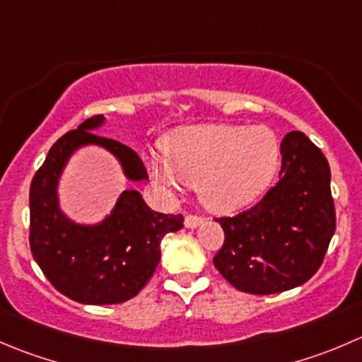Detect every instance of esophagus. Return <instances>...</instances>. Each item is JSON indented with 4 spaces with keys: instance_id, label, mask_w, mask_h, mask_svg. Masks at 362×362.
I'll use <instances>...</instances> for the list:
<instances>
[{
    "instance_id": "1",
    "label": "esophagus",
    "mask_w": 362,
    "mask_h": 362,
    "mask_svg": "<svg viewBox=\"0 0 362 362\" xmlns=\"http://www.w3.org/2000/svg\"><path fill=\"white\" fill-rule=\"evenodd\" d=\"M203 217H199V216H192V214H189V216H185V228H196V226H199V224H203Z\"/></svg>"
}]
</instances>
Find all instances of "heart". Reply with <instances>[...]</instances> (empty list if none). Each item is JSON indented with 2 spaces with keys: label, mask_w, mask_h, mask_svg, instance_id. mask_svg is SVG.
Wrapping results in <instances>:
<instances>
[{
  "label": "heart",
  "mask_w": 362,
  "mask_h": 362,
  "mask_svg": "<svg viewBox=\"0 0 362 362\" xmlns=\"http://www.w3.org/2000/svg\"><path fill=\"white\" fill-rule=\"evenodd\" d=\"M163 156L152 163L157 180L196 187L206 209L230 214L272 184L281 145L274 131L262 125H187L164 138Z\"/></svg>",
  "instance_id": "heart-1"
}]
</instances>
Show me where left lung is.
<instances>
[{"label":"left lung","mask_w":362,"mask_h":362,"mask_svg":"<svg viewBox=\"0 0 362 362\" xmlns=\"http://www.w3.org/2000/svg\"><path fill=\"white\" fill-rule=\"evenodd\" d=\"M216 221L224 244L214 265L231 286L269 296L303 285L320 269L336 230L327 159L306 134L288 132L278 184L251 209Z\"/></svg>","instance_id":"8db88e82"}]
</instances>
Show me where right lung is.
<instances>
[{
  "label": "right lung",
  "instance_id": "obj_1",
  "mask_svg": "<svg viewBox=\"0 0 362 362\" xmlns=\"http://www.w3.org/2000/svg\"><path fill=\"white\" fill-rule=\"evenodd\" d=\"M103 115L84 120L49 150L30 187V247L52 286L81 304H120L143 290L160 259V240L184 226L182 214L150 209L134 189L124 191L99 224H77L59 209L58 182L77 148L97 145L120 160L129 180L148 178L138 153L92 131Z\"/></svg>",
  "mask_w": 362,
  "mask_h": 362
}]
</instances>
